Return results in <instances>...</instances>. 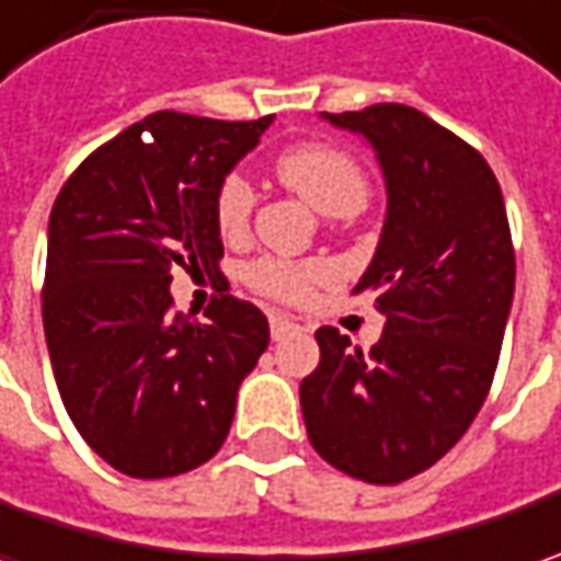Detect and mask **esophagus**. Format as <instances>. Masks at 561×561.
I'll return each instance as SVG.
<instances>
[{
	"instance_id": "obj_1",
	"label": "esophagus",
	"mask_w": 561,
	"mask_h": 561,
	"mask_svg": "<svg viewBox=\"0 0 561 561\" xmlns=\"http://www.w3.org/2000/svg\"><path fill=\"white\" fill-rule=\"evenodd\" d=\"M299 331V324L293 321V318H287V314H271V336L274 340H284V336H290Z\"/></svg>"
}]
</instances>
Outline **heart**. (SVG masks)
<instances>
[{
  "label": "heart",
  "mask_w": 561,
  "mask_h": 561,
  "mask_svg": "<svg viewBox=\"0 0 561 561\" xmlns=\"http://www.w3.org/2000/svg\"><path fill=\"white\" fill-rule=\"evenodd\" d=\"M280 181L296 190L314 211L328 218H350L368 203V181L346 152L334 146H296L277 159ZM255 205V190L243 174H227L215 196V221L225 237H240L249 225ZM247 280L259 293L284 302H302L309 293L331 280L324 262H287V259H259L247 271Z\"/></svg>",
  "instance_id": "1"
}]
</instances>
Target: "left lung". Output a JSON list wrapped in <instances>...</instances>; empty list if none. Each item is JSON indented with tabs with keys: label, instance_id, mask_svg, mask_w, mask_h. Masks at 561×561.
<instances>
[{
	"label": "left lung",
	"instance_id": "left-lung-1",
	"mask_svg": "<svg viewBox=\"0 0 561 561\" xmlns=\"http://www.w3.org/2000/svg\"><path fill=\"white\" fill-rule=\"evenodd\" d=\"M375 149L387 215L356 293L387 314L371 353L318 328L321 362L299 383L314 453L368 484L443 459L484 405L500 362L515 252L490 164L419 108L380 102L321 115Z\"/></svg>",
	"mask_w": 561,
	"mask_h": 561
}]
</instances>
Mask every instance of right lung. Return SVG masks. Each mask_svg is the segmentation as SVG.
I'll return each instance as SVG.
<instances>
[{
  "label": "right lung",
  "mask_w": 561,
  "mask_h": 561,
  "mask_svg": "<svg viewBox=\"0 0 561 561\" xmlns=\"http://www.w3.org/2000/svg\"><path fill=\"white\" fill-rule=\"evenodd\" d=\"M271 121L149 115L96 149L55 199L43 287L55 383L80 437L127 478L208 462L268 350V318L252 302L221 296L205 321L174 312L171 268L218 271V186Z\"/></svg>",
  "instance_id": "1"
}]
</instances>
